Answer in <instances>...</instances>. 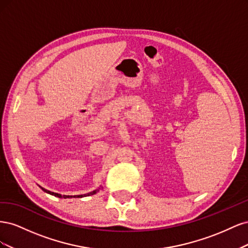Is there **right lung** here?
Returning a JSON list of instances; mask_svg holds the SVG:
<instances>
[{
  "label": "right lung",
  "mask_w": 248,
  "mask_h": 248,
  "mask_svg": "<svg viewBox=\"0 0 248 248\" xmlns=\"http://www.w3.org/2000/svg\"><path fill=\"white\" fill-rule=\"evenodd\" d=\"M39 187L44 192L49 193V194H51V196H55V197H58V198H64V199H67V198H84V197H88V196H93V194H95L97 191H99V189H100V188L95 189V190L89 192V193H86V194H79V196H62V194H60V193L52 192V191H49V190H47L46 188H43V187H41V186H39Z\"/></svg>",
  "instance_id": "add662e5"
}]
</instances>
